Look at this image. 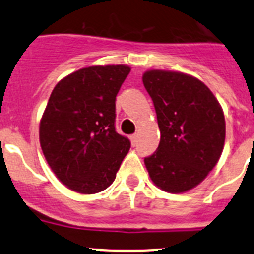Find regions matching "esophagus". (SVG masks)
<instances>
[{
	"label": "esophagus",
	"mask_w": 254,
	"mask_h": 254,
	"mask_svg": "<svg viewBox=\"0 0 254 254\" xmlns=\"http://www.w3.org/2000/svg\"><path fill=\"white\" fill-rule=\"evenodd\" d=\"M129 138H131L132 145H133V146H134V145H136V143H137L138 136H137V134H136V133H134V134H131V137H129Z\"/></svg>",
	"instance_id": "esophagus-1"
}]
</instances>
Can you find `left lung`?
<instances>
[{
    "instance_id": "obj_1",
    "label": "left lung",
    "mask_w": 254,
    "mask_h": 254,
    "mask_svg": "<svg viewBox=\"0 0 254 254\" xmlns=\"http://www.w3.org/2000/svg\"><path fill=\"white\" fill-rule=\"evenodd\" d=\"M142 82L154 103L159 147L145 158L155 186L182 193L198 186L219 161L225 118L211 90L198 78L176 71L150 69Z\"/></svg>"
}]
</instances>
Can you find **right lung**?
<instances>
[{
    "mask_svg": "<svg viewBox=\"0 0 254 254\" xmlns=\"http://www.w3.org/2000/svg\"><path fill=\"white\" fill-rule=\"evenodd\" d=\"M125 64L91 66L55 86L40 120L39 140L52 172L67 188L93 194L108 188L131 142L117 133L116 96Z\"/></svg>",
    "mask_w": 254,
    "mask_h": 254,
    "instance_id": "obj_1",
    "label": "right lung"
}]
</instances>
